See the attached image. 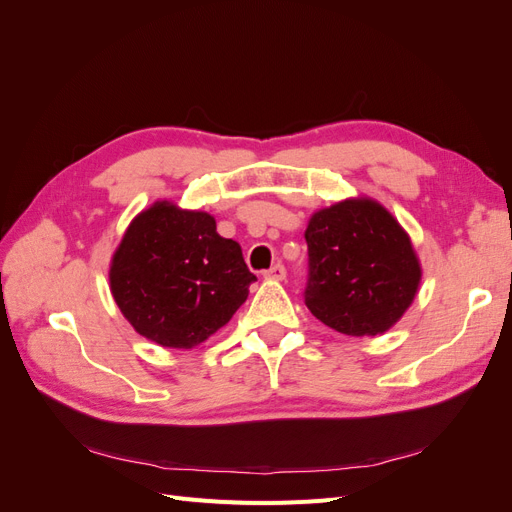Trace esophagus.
Wrapping results in <instances>:
<instances>
[{
  "label": "esophagus",
  "instance_id": "1",
  "mask_svg": "<svg viewBox=\"0 0 512 512\" xmlns=\"http://www.w3.org/2000/svg\"><path fill=\"white\" fill-rule=\"evenodd\" d=\"M265 277H267V280H277V282L284 280L286 269H284L282 262H277V265H273L269 271H265Z\"/></svg>",
  "mask_w": 512,
  "mask_h": 512
}]
</instances>
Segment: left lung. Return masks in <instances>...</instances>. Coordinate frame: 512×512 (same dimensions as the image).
Returning <instances> with one entry per match:
<instances>
[{
    "instance_id": "obj_1",
    "label": "left lung",
    "mask_w": 512,
    "mask_h": 512,
    "mask_svg": "<svg viewBox=\"0 0 512 512\" xmlns=\"http://www.w3.org/2000/svg\"><path fill=\"white\" fill-rule=\"evenodd\" d=\"M305 305L337 333L382 335L412 305L421 265L408 232L371 198H348L309 218Z\"/></svg>"
}]
</instances>
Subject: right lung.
I'll list each match as a JSON object with an SVG mask.
<instances>
[{"label": "right lung", "mask_w": 512, "mask_h": 512, "mask_svg": "<svg viewBox=\"0 0 512 512\" xmlns=\"http://www.w3.org/2000/svg\"><path fill=\"white\" fill-rule=\"evenodd\" d=\"M111 292L136 333L188 350L222 329L256 275L213 215L158 200L128 226L111 262Z\"/></svg>", "instance_id": "obj_1"}]
</instances>
